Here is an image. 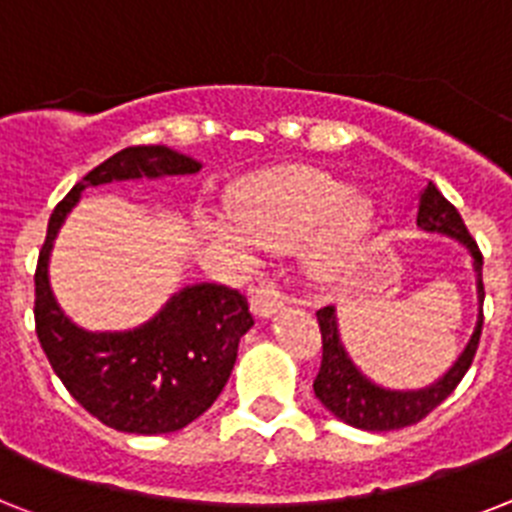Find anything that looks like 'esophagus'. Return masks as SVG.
<instances>
[{"instance_id":"1","label":"esophagus","mask_w":512,"mask_h":512,"mask_svg":"<svg viewBox=\"0 0 512 512\" xmlns=\"http://www.w3.org/2000/svg\"><path fill=\"white\" fill-rule=\"evenodd\" d=\"M283 304H286V296H283L281 291H278L276 283L268 281V278H263L257 286H252V312H255L257 317L276 315L278 309H283Z\"/></svg>"}]
</instances>
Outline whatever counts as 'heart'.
Segmentation results:
<instances>
[{"label":"heart","instance_id":"1","mask_svg":"<svg viewBox=\"0 0 512 512\" xmlns=\"http://www.w3.org/2000/svg\"><path fill=\"white\" fill-rule=\"evenodd\" d=\"M234 226L226 218L210 221V234L239 255L255 244L268 252H289L312 239L309 265L320 278L341 276L367 252L377 231V210L367 195L322 171H302L286 179L249 184L236 200Z\"/></svg>","mask_w":512,"mask_h":512}]
</instances>
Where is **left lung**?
I'll return each instance as SVG.
<instances>
[{
	"mask_svg": "<svg viewBox=\"0 0 512 512\" xmlns=\"http://www.w3.org/2000/svg\"><path fill=\"white\" fill-rule=\"evenodd\" d=\"M416 226L422 231H435V234L453 236L455 242L474 257V273H476V294H479V317H476V328L468 338L466 349L455 359L453 367L445 372L437 382L419 390H388L382 385L364 377L359 372L351 356L343 349L341 336H338V320L336 309L322 307L317 312L322 333V364L315 377V395L320 403L341 422L351 424L356 429H367V432H390V429H403L411 424L422 422L424 416L432 409H437L445 398L455 390V385L463 380L471 362H474L479 336H482V304H484V283H482V252L476 242L468 234L466 223L461 213L450 205L435 184L429 182L424 192L419 195V213H416Z\"/></svg>",
	"mask_w": 512,
	"mask_h": 512,
	"instance_id": "8db88e82",
	"label": "left lung"
}]
</instances>
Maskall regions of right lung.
I'll return each mask as SVG.
<instances>
[{"mask_svg":"<svg viewBox=\"0 0 512 512\" xmlns=\"http://www.w3.org/2000/svg\"><path fill=\"white\" fill-rule=\"evenodd\" d=\"M203 163L166 145L114 153L77 182L54 208L36 265V333L51 369L70 395L106 427L130 435H166L213 406L229 382L239 338L255 320L242 294L195 283L163 304L153 320L124 333H88L64 315L49 286V255L64 218L85 187L197 174Z\"/></svg>","mask_w":512,"mask_h":512,"instance_id":"add662e5","label":"right lung"}]
</instances>
